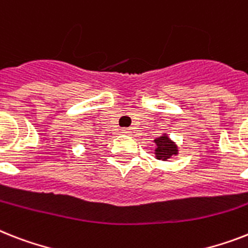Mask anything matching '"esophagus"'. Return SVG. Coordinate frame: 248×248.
Segmentation results:
<instances>
[{
  "instance_id": "esophagus-1",
  "label": "esophagus",
  "mask_w": 248,
  "mask_h": 248,
  "mask_svg": "<svg viewBox=\"0 0 248 248\" xmlns=\"http://www.w3.org/2000/svg\"><path fill=\"white\" fill-rule=\"evenodd\" d=\"M122 131H124V134H131L130 128H124V130H122Z\"/></svg>"
}]
</instances>
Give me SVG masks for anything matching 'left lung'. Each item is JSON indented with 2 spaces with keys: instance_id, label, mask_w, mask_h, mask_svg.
Returning <instances> with one entry per match:
<instances>
[{
  "instance_id": "left-lung-1",
  "label": "left lung",
  "mask_w": 248,
  "mask_h": 248,
  "mask_svg": "<svg viewBox=\"0 0 248 248\" xmlns=\"http://www.w3.org/2000/svg\"><path fill=\"white\" fill-rule=\"evenodd\" d=\"M154 141L156 144L155 155L156 159H159V160H167V159L172 158L173 155L178 154L176 144L167 135H163L160 138L155 139Z\"/></svg>"
}]
</instances>
